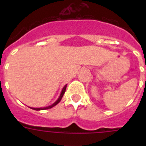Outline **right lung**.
Here are the masks:
<instances>
[{
  "mask_svg": "<svg viewBox=\"0 0 146 146\" xmlns=\"http://www.w3.org/2000/svg\"><path fill=\"white\" fill-rule=\"evenodd\" d=\"M66 86L67 85H66L65 86H64V88H63V89H62V91H61V93H60V96H59L58 99L56 100V101L55 102L53 103L52 104H51V105H50V106H47V107H45V108H30L31 109H33L34 110H47V109H50V108H53L54 106H55L56 104H58L59 102H60V101L61 100L62 97H63V96H64V93H65L66 91Z\"/></svg>",
  "mask_w": 146,
  "mask_h": 146,
  "instance_id": "1",
  "label": "right lung"
}]
</instances>
